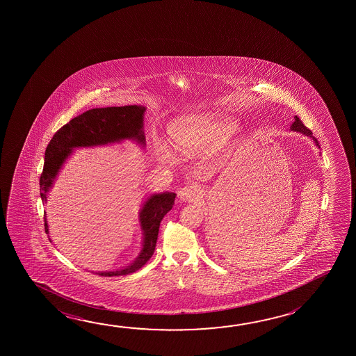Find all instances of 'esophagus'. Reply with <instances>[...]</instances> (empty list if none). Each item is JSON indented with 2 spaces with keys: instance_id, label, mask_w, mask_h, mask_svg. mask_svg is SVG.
Returning a JSON list of instances; mask_svg holds the SVG:
<instances>
[{
  "instance_id": "34e87169",
  "label": "esophagus",
  "mask_w": 356,
  "mask_h": 356,
  "mask_svg": "<svg viewBox=\"0 0 356 356\" xmlns=\"http://www.w3.org/2000/svg\"><path fill=\"white\" fill-rule=\"evenodd\" d=\"M179 197L185 202H193L197 201L201 197V187L197 184H187L184 187H181L179 191Z\"/></svg>"
}]
</instances>
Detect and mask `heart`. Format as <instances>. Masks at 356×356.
Instances as JSON below:
<instances>
[{
	"label": "heart",
	"instance_id": "b5f03b06",
	"mask_svg": "<svg viewBox=\"0 0 356 356\" xmlns=\"http://www.w3.org/2000/svg\"><path fill=\"white\" fill-rule=\"evenodd\" d=\"M236 131V122L228 117L193 115L174 122L169 128L170 139L176 150L184 154L211 152L225 145ZM158 156L163 163H172L169 146L159 143Z\"/></svg>",
	"mask_w": 356,
	"mask_h": 356
}]
</instances>
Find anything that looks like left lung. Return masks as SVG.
I'll return each instance as SVG.
<instances>
[{"label": "left lung", "mask_w": 356, "mask_h": 356, "mask_svg": "<svg viewBox=\"0 0 356 356\" xmlns=\"http://www.w3.org/2000/svg\"><path fill=\"white\" fill-rule=\"evenodd\" d=\"M291 131H298V133H300V134L305 135V136H309V138H312L313 141L315 143V145L318 146V147H321L319 146V143L318 140L315 139L314 136H313V133L309 130V129L305 128L304 127L303 122H300V119L296 115L294 117V122H291Z\"/></svg>", "instance_id": "1"}]
</instances>
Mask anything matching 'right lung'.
<instances>
[{"instance_id":"obj_1","label":"right lung","mask_w":356,"mask_h":356,"mask_svg":"<svg viewBox=\"0 0 356 356\" xmlns=\"http://www.w3.org/2000/svg\"><path fill=\"white\" fill-rule=\"evenodd\" d=\"M145 111L146 108L143 105L95 108L73 118L65 127L59 129L53 135L44 154V166L40 179L42 202H47L48 193L51 191L59 171L78 147L119 144L125 140L134 141L141 147H145ZM176 193H154L147 196L144 204H141L139 212L143 243L138 257L127 267L115 270L95 272V274L114 277L134 273L140 269L152 258L155 251L160 222L163 216L172 209ZM44 229L46 234H49L46 213Z\"/></svg>"}]
</instances>
